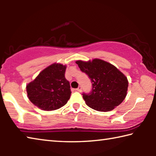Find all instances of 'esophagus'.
Returning a JSON list of instances; mask_svg holds the SVG:
<instances>
[{
	"label": "esophagus",
	"instance_id": "34e87169",
	"mask_svg": "<svg viewBox=\"0 0 156 156\" xmlns=\"http://www.w3.org/2000/svg\"><path fill=\"white\" fill-rule=\"evenodd\" d=\"M76 91L80 92V91H82V87H81V86H79L78 87L77 89H76Z\"/></svg>",
	"mask_w": 156,
	"mask_h": 156
}]
</instances>
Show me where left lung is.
Returning <instances> with one entry per match:
<instances>
[{
	"instance_id": "obj_1",
	"label": "left lung",
	"mask_w": 156,
	"mask_h": 156,
	"mask_svg": "<svg viewBox=\"0 0 156 156\" xmlns=\"http://www.w3.org/2000/svg\"><path fill=\"white\" fill-rule=\"evenodd\" d=\"M76 64L91 80V92L82 94L87 106L98 112H109L122 103L126 96L128 80L115 66L100 59L78 60Z\"/></svg>"
}]
</instances>
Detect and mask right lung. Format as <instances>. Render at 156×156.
Here are the masks:
<instances>
[{"instance_id": "1", "label": "right lung", "mask_w": 156, "mask_h": 156, "mask_svg": "<svg viewBox=\"0 0 156 156\" xmlns=\"http://www.w3.org/2000/svg\"><path fill=\"white\" fill-rule=\"evenodd\" d=\"M66 66L53 64L29 83L27 96L34 105L44 111L59 109L70 98V84L65 77Z\"/></svg>"}]
</instances>
